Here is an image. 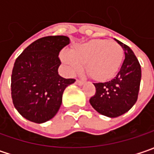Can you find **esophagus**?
<instances>
[{"label": "esophagus", "mask_w": 154, "mask_h": 154, "mask_svg": "<svg viewBox=\"0 0 154 154\" xmlns=\"http://www.w3.org/2000/svg\"><path fill=\"white\" fill-rule=\"evenodd\" d=\"M75 83H76L77 85H79V86H82V85L84 84V81L80 80H77L76 81H75Z\"/></svg>", "instance_id": "34e87169"}]
</instances>
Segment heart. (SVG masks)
Here are the masks:
<instances>
[{"label": "heart", "instance_id": "b5f03b06", "mask_svg": "<svg viewBox=\"0 0 154 154\" xmlns=\"http://www.w3.org/2000/svg\"><path fill=\"white\" fill-rule=\"evenodd\" d=\"M62 57L71 73L80 72L86 65V72L92 79L105 80L118 71L123 51L114 41L96 39L76 45L71 53H62Z\"/></svg>", "mask_w": 154, "mask_h": 154}]
</instances>
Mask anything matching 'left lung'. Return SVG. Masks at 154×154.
<instances>
[{"label":"left lung","mask_w":154,"mask_h":154,"mask_svg":"<svg viewBox=\"0 0 154 154\" xmlns=\"http://www.w3.org/2000/svg\"><path fill=\"white\" fill-rule=\"evenodd\" d=\"M115 40L124 51V61L112 80L104 83H93L96 93L89 100L93 109L108 117L123 115L133 107L137 101L141 79L140 65L132 50Z\"/></svg>","instance_id":"obj_1"}]
</instances>
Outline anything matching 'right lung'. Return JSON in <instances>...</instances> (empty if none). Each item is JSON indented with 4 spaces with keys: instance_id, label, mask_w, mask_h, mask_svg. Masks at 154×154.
<instances>
[{
    "instance_id": "obj_1",
    "label": "right lung",
    "mask_w": 154,
    "mask_h": 154,
    "mask_svg": "<svg viewBox=\"0 0 154 154\" xmlns=\"http://www.w3.org/2000/svg\"><path fill=\"white\" fill-rule=\"evenodd\" d=\"M70 40L48 36L34 41L16 59L11 77L12 98L23 117L36 123L53 118L61 107L62 94L74 79L58 74L59 53Z\"/></svg>"
}]
</instances>
